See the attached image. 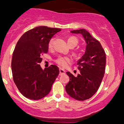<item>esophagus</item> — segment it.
Segmentation results:
<instances>
[{
	"instance_id": "obj_1",
	"label": "esophagus",
	"mask_w": 124,
	"mask_h": 124,
	"mask_svg": "<svg viewBox=\"0 0 124 124\" xmlns=\"http://www.w3.org/2000/svg\"><path fill=\"white\" fill-rule=\"evenodd\" d=\"M59 71H60V75H64L65 71L64 70L62 69V68H60L59 69Z\"/></svg>"
}]
</instances>
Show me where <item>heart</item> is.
I'll return each instance as SVG.
<instances>
[{
    "label": "heart",
    "instance_id": "b5f03b06",
    "mask_svg": "<svg viewBox=\"0 0 124 124\" xmlns=\"http://www.w3.org/2000/svg\"><path fill=\"white\" fill-rule=\"evenodd\" d=\"M53 42H54V39H50L48 42V47L49 49H52L53 46ZM67 42H68V45L71 46H76L78 45L79 41L75 37H70L67 39ZM55 62L58 65L62 67H65L67 66L68 64L72 62V60L70 57H67V56H59L57 59L55 60Z\"/></svg>",
    "mask_w": 124,
    "mask_h": 124
}]
</instances>
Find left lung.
Instances as JSON below:
<instances>
[{
  "label": "left lung",
  "mask_w": 124,
  "mask_h": 124,
  "mask_svg": "<svg viewBox=\"0 0 124 124\" xmlns=\"http://www.w3.org/2000/svg\"><path fill=\"white\" fill-rule=\"evenodd\" d=\"M71 33L82 34L87 45L85 53L77 63L80 73L75 77L70 72H66L70 81L65 90L76 100L85 101L92 97L100 86L105 72L106 54L100 42L87 30L82 29Z\"/></svg>",
  "instance_id": "left-lung-1"
}]
</instances>
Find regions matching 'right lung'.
Masks as SVG:
<instances>
[{"mask_svg": "<svg viewBox=\"0 0 124 124\" xmlns=\"http://www.w3.org/2000/svg\"><path fill=\"white\" fill-rule=\"evenodd\" d=\"M60 29L38 26L24 33L14 50L11 70L14 82L20 93L31 100H39L50 93L59 74V67L52 65L42 70V55L48 51V42Z\"/></svg>", "mask_w": 124, "mask_h": 124, "instance_id": "right-lung-1", "label": "right lung"}]
</instances>
